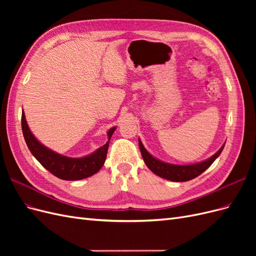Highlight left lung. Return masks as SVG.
<instances>
[{
  "mask_svg": "<svg viewBox=\"0 0 256 256\" xmlns=\"http://www.w3.org/2000/svg\"><path fill=\"white\" fill-rule=\"evenodd\" d=\"M138 146H140L142 157L147 168H148L152 173L171 182H188L193 180V178L198 177L214 164V161L220 156L222 150L224 148L223 144L221 148L214 154H212L210 158H208L205 161L198 162V164L180 166L166 164V162L158 160L157 158L152 156V154L145 150V147L143 146L140 138H138Z\"/></svg>",
  "mask_w": 256,
  "mask_h": 256,
  "instance_id": "1",
  "label": "left lung"
}]
</instances>
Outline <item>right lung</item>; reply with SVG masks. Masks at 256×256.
Returning a JSON list of instances; mask_svg holds the SVG:
<instances>
[{
    "label": "right lung",
    "instance_id": "add662e5",
    "mask_svg": "<svg viewBox=\"0 0 256 256\" xmlns=\"http://www.w3.org/2000/svg\"><path fill=\"white\" fill-rule=\"evenodd\" d=\"M21 126L26 143L33 156L50 173L64 180H80L96 174L104 164L110 138L116 129L113 127L108 131V142L96 152L85 157L70 158L51 150L38 141L28 126L24 112H22Z\"/></svg>",
    "mask_w": 256,
    "mask_h": 256
}]
</instances>
